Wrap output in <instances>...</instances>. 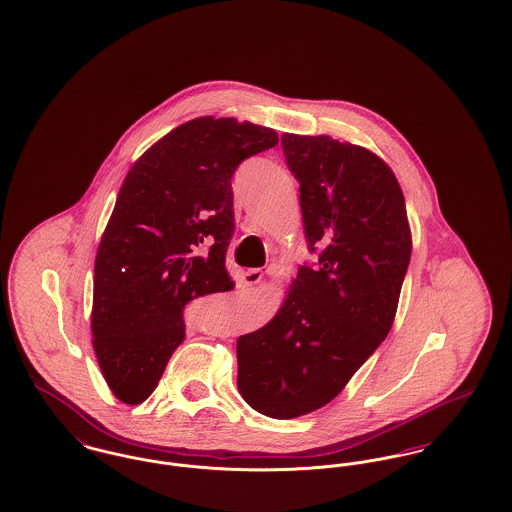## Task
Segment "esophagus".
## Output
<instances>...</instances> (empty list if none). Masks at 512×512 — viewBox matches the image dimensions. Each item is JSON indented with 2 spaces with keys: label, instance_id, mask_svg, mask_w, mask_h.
Here are the masks:
<instances>
[{
  "label": "esophagus",
  "instance_id": "34e87169",
  "mask_svg": "<svg viewBox=\"0 0 512 512\" xmlns=\"http://www.w3.org/2000/svg\"><path fill=\"white\" fill-rule=\"evenodd\" d=\"M263 269H247L239 275V286H251V284H257L261 278H263Z\"/></svg>",
  "mask_w": 512,
  "mask_h": 512
}]
</instances>
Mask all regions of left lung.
<instances>
[{"label":"left lung","mask_w":512,"mask_h":512,"mask_svg":"<svg viewBox=\"0 0 512 512\" xmlns=\"http://www.w3.org/2000/svg\"><path fill=\"white\" fill-rule=\"evenodd\" d=\"M280 142L317 263L298 269L265 327L237 339V390L255 411L294 419L341 394L388 337L411 230L384 159L331 136L286 132Z\"/></svg>","instance_id":"1"}]
</instances>
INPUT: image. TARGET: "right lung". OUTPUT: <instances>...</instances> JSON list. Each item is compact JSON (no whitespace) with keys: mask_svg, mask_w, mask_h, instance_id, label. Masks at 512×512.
<instances>
[{"mask_svg":"<svg viewBox=\"0 0 512 512\" xmlns=\"http://www.w3.org/2000/svg\"><path fill=\"white\" fill-rule=\"evenodd\" d=\"M278 144L273 128L236 118L189 120L138 159L95 257L91 333L111 392L138 405L185 339V308L228 292L234 236L232 177Z\"/></svg>","mask_w":512,"mask_h":512,"instance_id":"1","label":"right lung"}]
</instances>
